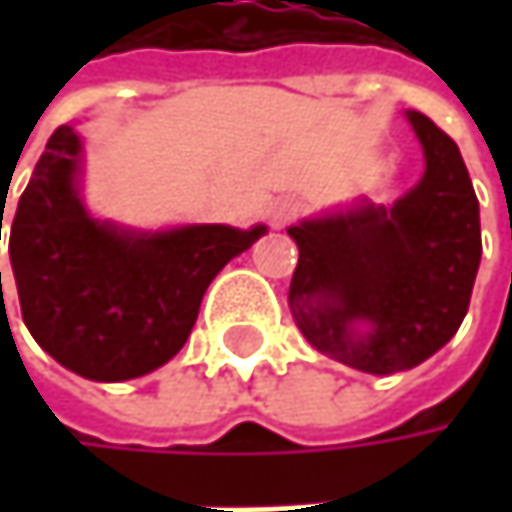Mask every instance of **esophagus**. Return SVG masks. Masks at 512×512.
<instances>
[{"instance_id": "obj_1", "label": "esophagus", "mask_w": 512, "mask_h": 512, "mask_svg": "<svg viewBox=\"0 0 512 512\" xmlns=\"http://www.w3.org/2000/svg\"><path fill=\"white\" fill-rule=\"evenodd\" d=\"M299 213H302V204H299V201L281 198V201H275V207H272V222H275V225H287V222L299 219Z\"/></svg>"}]
</instances>
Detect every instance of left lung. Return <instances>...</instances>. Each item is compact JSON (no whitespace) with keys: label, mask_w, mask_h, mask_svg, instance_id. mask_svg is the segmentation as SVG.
<instances>
[{"label":"left lung","mask_w":512,"mask_h":512,"mask_svg":"<svg viewBox=\"0 0 512 512\" xmlns=\"http://www.w3.org/2000/svg\"><path fill=\"white\" fill-rule=\"evenodd\" d=\"M406 118L427 156L412 192L388 210L367 204L290 228L299 246L290 308L302 335L373 376L409 370L457 335L483 249L460 148L427 115Z\"/></svg>","instance_id":"left-lung-1"}]
</instances>
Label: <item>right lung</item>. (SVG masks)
<instances>
[{
    "label": "right lung",
    "instance_id": "add662e5",
    "mask_svg": "<svg viewBox=\"0 0 512 512\" xmlns=\"http://www.w3.org/2000/svg\"><path fill=\"white\" fill-rule=\"evenodd\" d=\"M79 151L73 127L52 133L20 195L8 252L32 338L85 379L121 382L180 353L210 281L266 228L118 231L91 219L76 195Z\"/></svg>",
    "mask_w": 512,
    "mask_h": 512
}]
</instances>
